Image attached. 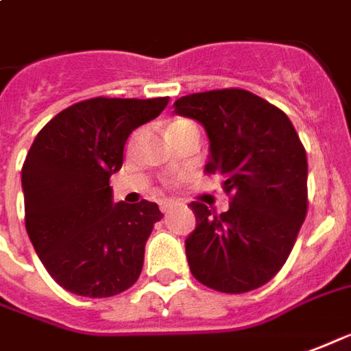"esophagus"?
<instances>
[{"label":"esophagus","instance_id":"34e87169","mask_svg":"<svg viewBox=\"0 0 351 351\" xmlns=\"http://www.w3.org/2000/svg\"><path fill=\"white\" fill-rule=\"evenodd\" d=\"M173 206H176L173 202H162V204H160V211H162V213H168Z\"/></svg>","mask_w":351,"mask_h":351}]
</instances>
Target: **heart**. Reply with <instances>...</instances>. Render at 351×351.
Wrapping results in <instances>:
<instances>
[{"label":"heart","instance_id":"heart-1","mask_svg":"<svg viewBox=\"0 0 351 351\" xmlns=\"http://www.w3.org/2000/svg\"><path fill=\"white\" fill-rule=\"evenodd\" d=\"M179 123H189V121H185V119H178V121H173L170 127H173V125H179Z\"/></svg>","mask_w":351,"mask_h":351}]
</instances>
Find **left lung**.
Returning <instances> with one entry per match:
<instances>
[{
  "instance_id": "1",
  "label": "left lung",
  "mask_w": 351,
  "mask_h": 351,
  "mask_svg": "<svg viewBox=\"0 0 351 351\" xmlns=\"http://www.w3.org/2000/svg\"><path fill=\"white\" fill-rule=\"evenodd\" d=\"M204 125L207 173L224 176L228 211L193 202L196 228L185 239L193 277L222 293L256 290L277 275L306 217V153L282 110L247 89H213L173 102Z\"/></svg>"
}]
</instances>
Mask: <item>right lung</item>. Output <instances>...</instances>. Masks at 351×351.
Listing matches in <instances>:
<instances>
[{
	"label": "right lung",
	"mask_w": 351,
	"mask_h": 351,
	"mask_svg": "<svg viewBox=\"0 0 351 351\" xmlns=\"http://www.w3.org/2000/svg\"><path fill=\"white\" fill-rule=\"evenodd\" d=\"M168 97L76 102L46 123L22 166L25 230L56 282L84 298H112L136 282L157 204H114L110 178L132 130Z\"/></svg>",
	"instance_id": "1"
}]
</instances>
